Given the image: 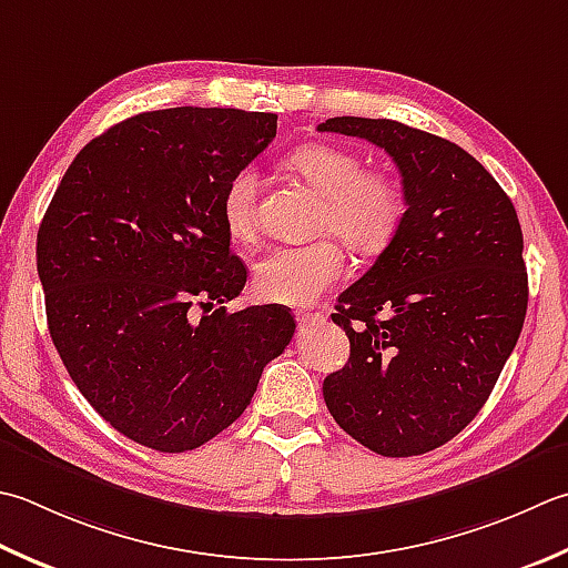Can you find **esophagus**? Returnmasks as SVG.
I'll list each match as a JSON object with an SVG mask.
<instances>
[{
    "label": "esophagus",
    "mask_w": 568,
    "mask_h": 568,
    "mask_svg": "<svg viewBox=\"0 0 568 568\" xmlns=\"http://www.w3.org/2000/svg\"><path fill=\"white\" fill-rule=\"evenodd\" d=\"M295 320H297L300 327H310V325H315V322H320L322 315L320 313H307V310H300V313H295Z\"/></svg>",
    "instance_id": "1"
}]
</instances>
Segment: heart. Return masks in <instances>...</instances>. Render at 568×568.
Here are the masks:
<instances>
[{
    "mask_svg": "<svg viewBox=\"0 0 568 568\" xmlns=\"http://www.w3.org/2000/svg\"><path fill=\"white\" fill-rule=\"evenodd\" d=\"M285 166L325 194L317 231L335 233L359 255H376L396 239L406 219V196L394 176L366 170L364 160L337 144L307 142L287 152ZM258 172L251 164L229 176L221 192V219L231 239L255 236ZM347 271L337 239H320L305 246H281L258 261L253 287L258 297L277 305L303 307L329 291Z\"/></svg>",
    "mask_w": 568,
    "mask_h": 568,
    "instance_id": "b5f03b06",
    "label": "heart"
}]
</instances>
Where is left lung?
Listing matches in <instances>:
<instances>
[{
  "label": "left lung",
  "mask_w": 568,
  "mask_h": 568,
  "mask_svg": "<svg viewBox=\"0 0 568 568\" xmlns=\"http://www.w3.org/2000/svg\"><path fill=\"white\" fill-rule=\"evenodd\" d=\"M320 132L362 138L402 172L396 239L337 300L349 362L322 396L332 418L384 458L458 436L487 402L527 315L517 211L495 176L450 140L396 120L329 118Z\"/></svg>",
  "instance_id": "1"
}]
</instances>
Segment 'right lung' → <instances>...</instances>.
Wrapping results in <instances>:
<instances>
[{
	"mask_svg": "<svg viewBox=\"0 0 568 568\" xmlns=\"http://www.w3.org/2000/svg\"><path fill=\"white\" fill-rule=\"evenodd\" d=\"M275 128L277 115L236 108L128 118L75 154L43 214L51 339L88 404L140 446L184 453L219 436L293 339L283 305L224 307L246 265L229 248L221 192Z\"/></svg>",
	"mask_w": 568,
	"mask_h": 568,
	"instance_id": "add662e5",
	"label": "right lung"
}]
</instances>
